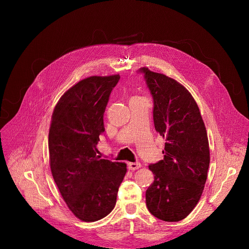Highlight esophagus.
I'll list each match as a JSON object with an SVG mask.
<instances>
[{"instance_id": "1", "label": "esophagus", "mask_w": 249, "mask_h": 249, "mask_svg": "<svg viewBox=\"0 0 249 249\" xmlns=\"http://www.w3.org/2000/svg\"><path fill=\"white\" fill-rule=\"evenodd\" d=\"M140 167H141L140 162H129L128 163V169H129V171H136V169H138Z\"/></svg>"}]
</instances>
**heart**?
Segmentation results:
<instances>
[{
  "label": "heart",
  "mask_w": 249,
  "mask_h": 249,
  "mask_svg": "<svg viewBox=\"0 0 249 249\" xmlns=\"http://www.w3.org/2000/svg\"><path fill=\"white\" fill-rule=\"evenodd\" d=\"M137 99H140V98H139V97H133V98L131 99V101H132V100H137Z\"/></svg>",
  "instance_id": "obj_1"
}]
</instances>
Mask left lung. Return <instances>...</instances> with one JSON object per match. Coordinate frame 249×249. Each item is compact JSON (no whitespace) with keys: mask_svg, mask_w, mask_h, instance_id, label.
Segmentation results:
<instances>
[{"mask_svg":"<svg viewBox=\"0 0 249 249\" xmlns=\"http://www.w3.org/2000/svg\"><path fill=\"white\" fill-rule=\"evenodd\" d=\"M153 98L156 132L165 140L164 158L148 167L154 180L145 198L149 212L166 222L185 219L198 204L210 164L207 130L197 103L178 82L141 68Z\"/></svg>","mask_w":249,"mask_h":249,"instance_id":"8db88e82","label":"left lung"}]
</instances>
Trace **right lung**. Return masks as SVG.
Here are the masks:
<instances>
[{"label":"right lung","mask_w":249,"mask_h":249,"mask_svg":"<svg viewBox=\"0 0 249 249\" xmlns=\"http://www.w3.org/2000/svg\"><path fill=\"white\" fill-rule=\"evenodd\" d=\"M119 80V74L84 78L61 96L51 117V174L70 210L85 222L110 214L127 172L126 163L97 155L104 113Z\"/></svg>","instance_id":"1"}]
</instances>
